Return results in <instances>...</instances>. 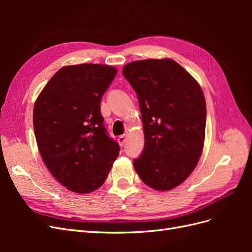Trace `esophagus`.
<instances>
[{
    "mask_svg": "<svg viewBox=\"0 0 252 252\" xmlns=\"http://www.w3.org/2000/svg\"><path fill=\"white\" fill-rule=\"evenodd\" d=\"M118 142H119V144H120V146L123 147L124 145H125V143H126V135H125V134L120 135L119 138H118Z\"/></svg>",
    "mask_w": 252,
    "mask_h": 252,
    "instance_id": "esophagus-1",
    "label": "esophagus"
}]
</instances>
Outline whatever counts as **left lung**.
Returning a JSON list of instances; mask_svg holds the SVG:
<instances>
[{
    "instance_id": "8db88e82",
    "label": "left lung",
    "mask_w": 252,
    "mask_h": 252,
    "mask_svg": "<svg viewBox=\"0 0 252 252\" xmlns=\"http://www.w3.org/2000/svg\"><path fill=\"white\" fill-rule=\"evenodd\" d=\"M138 96L145 145L134 158L136 173L159 191L184 182L199 162L206 102L197 82L170 59L142 60L122 71Z\"/></svg>"
}]
</instances>
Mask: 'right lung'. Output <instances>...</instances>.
Wrapping results in <instances>:
<instances>
[{
	"mask_svg": "<svg viewBox=\"0 0 252 252\" xmlns=\"http://www.w3.org/2000/svg\"><path fill=\"white\" fill-rule=\"evenodd\" d=\"M117 72L101 64L62 67L35 101L33 129L41 157L53 177L73 192L100 188L119 156L100 106Z\"/></svg>",
	"mask_w": 252,
	"mask_h": 252,
	"instance_id": "obj_1",
	"label": "right lung"
}]
</instances>
